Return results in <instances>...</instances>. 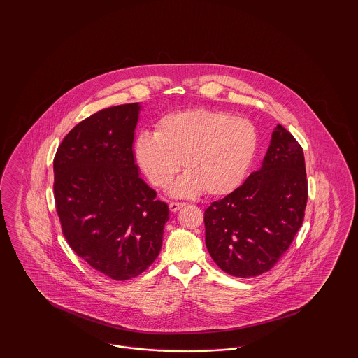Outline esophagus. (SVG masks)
<instances>
[{
	"label": "esophagus",
	"instance_id": "34e87169",
	"mask_svg": "<svg viewBox=\"0 0 358 358\" xmlns=\"http://www.w3.org/2000/svg\"><path fill=\"white\" fill-rule=\"evenodd\" d=\"M182 206H185L184 203H171V204H169V209H171V212H177V210L181 209Z\"/></svg>",
	"mask_w": 358,
	"mask_h": 358
}]
</instances>
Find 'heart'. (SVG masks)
<instances>
[{
    "instance_id": "b5f03b06",
    "label": "heart",
    "mask_w": 358,
    "mask_h": 358,
    "mask_svg": "<svg viewBox=\"0 0 358 358\" xmlns=\"http://www.w3.org/2000/svg\"><path fill=\"white\" fill-rule=\"evenodd\" d=\"M257 148L252 122L228 113L194 108L165 115L157 133L136 136V164L154 187L166 189L181 169L185 173L171 187L174 197L209 196L232 192L248 171Z\"/></svg>"
}]
</instances>
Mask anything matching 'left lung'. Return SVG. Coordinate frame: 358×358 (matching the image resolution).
Segmentation results:
<instances>
[{"instance_id":"left-lung-1","label":"left lung","mask_w":358,"mask_h":358,"mask_svg":"<svg viewBox=\"0 0 358 358\" xmlns=\"http://www.w3.org/2000/svg\"><path fill=\"white\" fill-rule=\"evenodd\" d=\"M306 203L303 150L278 124L260 169L205 210L209 255L236 278L270 271L302 227Z\"/></svg>"}]
</instances>
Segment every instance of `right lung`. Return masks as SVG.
<instances>
[{
    "mask_svg": "<svg viewBox=\"0 0 358 358\" xmlns=\"http://www.w3.org/2000/svg\"><path fill=\"white\" fill-rule=\"evenodd\" d=\"M141 104L78 123L53 159L55 201L69 247L114 280L143 273L161 251L168 204L141 177L133 142Z\"/></svg>",
    "mask_w": 358,
    "mask_h": 358,
    "instance_id": "obj_1",
    "label": "right lung"
}]
</instances>
